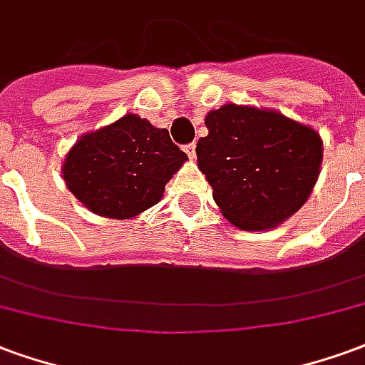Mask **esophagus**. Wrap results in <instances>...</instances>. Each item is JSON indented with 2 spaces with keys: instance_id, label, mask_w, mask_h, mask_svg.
<instances>
[{
  "instance_id": "34e87169",
  "label": "esophagus",
  "mask_w": 365,
  "mask_h": 365,
  "mask_svg": "<svg viewBox=\"0 0 365 365\" xmlns=\"http://www.w3.org/2000/svg\"><path fill=\"white\" fill-rule=\"evenodd\" d=\"M185 151L188 153V157H190V159H194V157H196V145H194V143H188V145H185Z\"/></svg>"
}]
</instances>
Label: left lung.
I'll return each instance as SVG.
<instances>
[{"label": "left lung", "mask_w": 365, "mask_h": 365, "mask_svg": "<svg viewBox=\"0 0 365 365\" xmlns=\"http://www.w3.org/2000/svg\"><path fill=\"white\" fill-rule=\"evenodd\" d=\"M198 169L223 217L245 231L270 230L302 208L317 182L323 140L278 110L223 105L206 114Z\"/></svg>", "instance_id": "obj_1"}]
</instances>
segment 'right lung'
<instances>
[{
    "instance_id": "add662e5",
    "label": "right lung",
    "mask_w": 365,
    "mask_h": 365,
    "mask_svg": "<svg viewBox=\"0 0 365 365\" xmlns=\"http://www.w3.org/2000/svg\"><path fill=\"white\" fill-rule=\"evenodd\" d=\"M186 159L165 128L124 114L81 135L66 155L62 175L70 192L93 214L130 220L163 198L165 185Z\"/></svg>"
}]
</instances>
